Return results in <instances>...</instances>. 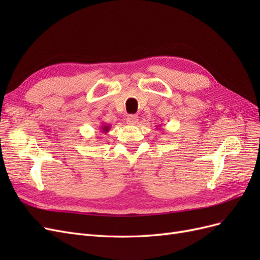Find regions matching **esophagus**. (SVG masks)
I'll use <instances>...</instances> for the list:
<instances>
[{
	"mask_svg": "<svg viewBox=\"0 0 260 260\" xmlns=\"http://www.w3.org/2000/svg\"><path fill=\"white\" fill-rule=\"evenodd\" d=\"M138 121H139V117H138V115H129L128 117H127V122L129 123V124H137L138 123Z\"/></svg>",
	"mask_w": 260,
	"mask_h": 260,
	"instance_id": "obj_1",
	"label": "esophagus"
}]
</instances>
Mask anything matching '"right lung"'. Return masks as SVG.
<instances>
[{
  "label": "right lung",
  "instance_id": "1",
  "mask_svg": "<svg viewBox=\"0 0 260 260\" xmlns=\"http://www.w3.org/2000/svg\"><path fill=\"white\" fill-rule=\"evenodd\" d=\"M109 129H111V124H102L101 125V130L103 133H107L109 131Z\"/></svg>",
  "mask_w": 260,
  "mask_h": 260
}]
</instances>
